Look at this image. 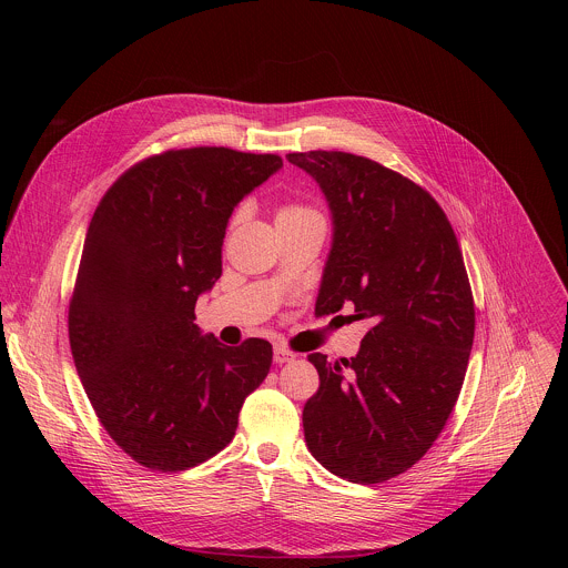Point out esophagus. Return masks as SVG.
Here are the masks:
<instances>
[{"label":"esophagus","instance_id":"esophagus-1","mask_svg":"<svg viewBox=\"0 0 568 568\" xmlns=\"http://www.w3.org/2000/svg\"><path fill=\"white\" fill-rule=\"evenodd\" d=\"M296 355L292 353V351H287L285 346H274V362L276 364H287V362H292Z\"/></svg>","mask_w":568,"mask_h":568}]
</instances>
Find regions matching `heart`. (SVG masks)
Returning a JSON list of instances; mask_svg holds the SVG:
<instances>
[{
	"instance_id": "1",
	"label": "heart",
	"mask_w": 568,
	"mask_h": 568,
	"mask_svg": "<svg viewBox=\"0 0 568 568\" xmlns=\"http://www.w3.org/2000/svg\"><path fill=\"white\" fill-rule=\"evenodd\" d=\"M242 213H235L233 220H237ZM310 215H318L314 209L310 206H303V204H283L276 213V224H283V222H296V220H303V217H310Z\"/></svg>"
}]
</instances>
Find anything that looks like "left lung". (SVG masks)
Returning <instances> with one entry per match:
<instances>
[{"mask_svg":"<svg viewBox=\"0 0 568 568\" xmlns=\"http://www.w3.org/2000/svg\"><path fill=\"white\" fill-rule=\"evenodd\" d=\"M333 217L316 312L355 305L371 323L355 357L312 353L318 390L303 407L312 456L353 483L418 463L458 399L474 342V301L454 229L438 202L366 156L292 152Z\"/></svg>","mask_w":568,"mask_h":568,"instance_id":"8db88e82","label":"left lung"}]
</instances>
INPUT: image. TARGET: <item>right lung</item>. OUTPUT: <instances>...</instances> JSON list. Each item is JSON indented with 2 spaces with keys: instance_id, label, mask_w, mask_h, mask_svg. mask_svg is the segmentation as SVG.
<instances>
[{
  "instance_id": "right-lung-1",
  "label": "right lung",
  "mask_w": 568,
  "mask_h": 568,
  "mask_svg": "<svg viewBox=\"0 0 568 568\" xmlns=\"http://www.w3.org/2000/svg\"><path fill=\"white\" fill-rule=\"evenodd\" d=\"M283 169L229 148L150 156L105 193L90 222L69 305L80 382L114 443L136 463L180 471L222 452L272 344L224 346L195 323L222 276L233 209Z\"/></svg>"
}]
</instances>
